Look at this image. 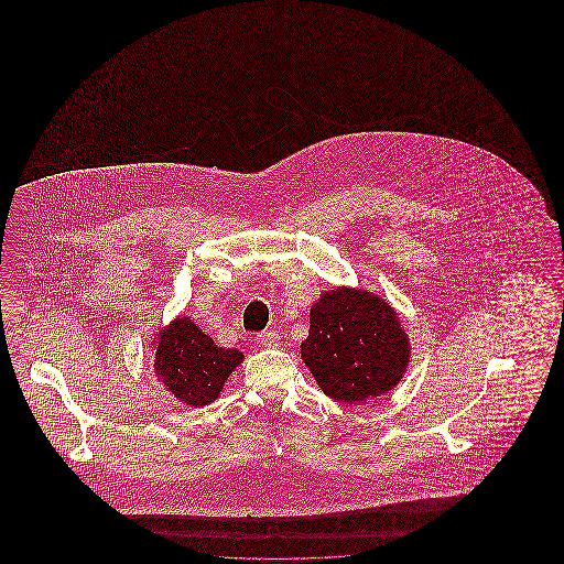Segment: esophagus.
Wrapping results in <instances>:
<instances>
[{"instance_id":"esophagus-1","label":"esophagus","mask_w":564,"mask_h":564,"mask_svg":"<svg viewBox=\"0 0 564 564\" xmlns=\"http://www.w3.org/2000/svg\"><path fill=\"white\" fill-rule=\"evenodd\" d=\"M256 343H258V345H262V347H267V349H274V347H279L281 336H279V332H274V329H267V332L258 334Z\"/></svg>"}]
</instances>
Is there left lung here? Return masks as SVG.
<instances>
[{"instance_id":"1","label":"left lung","mask_w":564,"mask_h":564,"mask_svg":"<svg viewBox=\"0 0 564 564\" xmlns=\"http://www.w3.org/2000/svg\"><path fill=\"white\" fill-rule=\"evenodd\" d=\"M302 361L323 393L364 403L393 391L410 364V338L400 313L380 295L340 285L323 292L308 315Z\"/></svg>"}]
</instances>
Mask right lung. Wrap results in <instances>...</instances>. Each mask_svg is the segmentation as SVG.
Here are the masks:
<instances>
[{
  "label": "right lung",
  "mask_w": 564,
  "mask_h": 564,
  "mask_svg": "<svg viewBox=\"0 0 564 564\" xmlns=\"http://www.w3.org/2000/svg\"><path fill=\"white\" fill-rule=\"evenodd\" d=\"M154 375L177 402L203 408L215 402L245 359L239 349H221L188 315L175 317L152 340Z\"/></svg>",
  "instance_id": "right-lung-1"
}]
</instances>
